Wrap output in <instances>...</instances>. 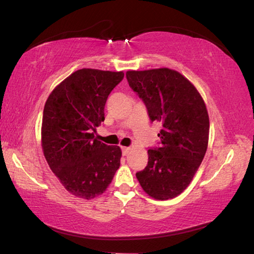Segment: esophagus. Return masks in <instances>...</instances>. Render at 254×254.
<instances>
[{
    "label": "esophagus",
    "mask_w": 254,
    "mask_h": 254,
    "mask_svg": "<svg viewBox=\"0 0 254 254\" xmlns=\"http://www.w3.org/2000/svg\"><path fill=\"white\" fill-rule=\"evenodd\" d=\"M121 150H122V154H123V155H124V156H127V154H128V152H130V150H131V148H130V147H126V146H122V147H121Z\"/></svg>",
    "instance_id": "obj_1"
}]
</instances>
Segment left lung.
<instances>
[{
	"label": "left lung",
	"mask_w": 254,
	"mask_h": 254,
	"mask_svg": "<svg viewBox=\"0 0 254 254\" xmlns=\"http://www.w3.org/2000/svg\"><path fill=\"white\" fill-rule=\"evenodd\" d=\"M128 86L143 103L151 122L161 124L158 145L147 151L148 162L135 175L146 193L171 199L190 185L205 156L209 117L190 80L168 68L127 72Z\"/></svg>",
	"instance_id": "8db88e82"
}]
</instances>
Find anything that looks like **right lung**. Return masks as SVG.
<instances>
[{
    "label": "right lung",
    "instance_id": "right-lung-1",
    "mask_svg": "<svg viewBox=\"0 0 254 254\" xmlns=\"http://www.w3.org/2000/svg\"><path fill=\"white\" fill-rule=\"evenodd\" d=\"M124 73L80 69L54 89L42 123L44 155L72 195L91 199L106 191L120 167L121 148L94 137L104 106Z\"/></svg>",
    "mask_w": 254,
    "mask_h": 254
}]
</instances>
